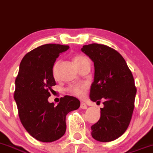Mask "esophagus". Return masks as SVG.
Masks as SVG:
<instances>
[{
    "label": "esophagus",
    "mask_w": 153,
    "mask_h": 153,
    "mask_svg": "<svg viewBox=\"0 0 153 153\" xmlns=\"http://www.w3.org/2000/svg\"><path fill=\"white\" fill-rule=\"evenodd\" d=\"M80 108H82V109H86V108H87V105H86V104L85 102H82L80 105Z\"/></svg>",
    "instance_id": "esophagus-1"
}]
</instances>
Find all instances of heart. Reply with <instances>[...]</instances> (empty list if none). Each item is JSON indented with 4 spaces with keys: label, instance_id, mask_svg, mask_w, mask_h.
I'll list each match as a JSON object with an SVG mask.
<instances>
[{
    "label": "heart",
    "instance_id": "1",
    "mask_svg": "<svg viewBox=\"0 0 153 153\" xmlns=\"http://www.w3.org/2000/svg\"><path fill=\"white\" fill-rule=\"evenodd\" d=\"M85 59H87L85 57L82 56V55H77L73 59V62H74V64H75V65L78 66V65H80L83 61H85ZM59 64L60 62L57 61L54 64V65H53L52 68V73L53 75L54 76H56L57 75V72H58V66H59ZM87 90V85H74L71 86L70 88V92L71 94H73L74 95L77 97H79V98H82V97L84 96L85 94V91Z\"/></svg>",
    "mask_w": 153,
    "mask_h": 153
}]
</instances>
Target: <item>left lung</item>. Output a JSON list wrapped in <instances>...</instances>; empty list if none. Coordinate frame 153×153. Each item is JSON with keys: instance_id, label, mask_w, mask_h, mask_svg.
Returning <instances> with one entry per match:
<instances>
[{"instance_id": "1", "label": "left lung", "mask_w": 153, "mask_h": 153, "mask_svg": "<svg viewBox=\"0 0 153 153\" xmlns=\"http://www.w3.org/2000/svg\"><path fill=\"white\" fill-rule=\"evenodd\" d=\"M82 51L94 62L95 76L90 88V99L100 102V119L93 125L91 136L106 143L120 137L128 128L134 109L136 88L132 74L123 57L104 45H84Z\"/></svg>"}]
</instances>
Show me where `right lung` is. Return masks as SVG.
<instances>
[{"mask_svg":"<svg viewBox=\"0 0 153 153\" xmlns=\"http://www.w3.org/2000/svg\"><path fill=\"white\" fill-rule=\"evenodd\" d=\"M68 45L47 44L25 54L15 80L14 100L20 120L33 138L51 143L62 138L66 131V115L80 107L75 97L65 95L54 105L48 102L49 90L56 85L52 68Z\"/></svg>","mask_w":153,"mask_h":153,"instance_id":"add662e5","label":"right lung"}]
</instances>
